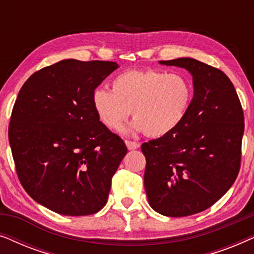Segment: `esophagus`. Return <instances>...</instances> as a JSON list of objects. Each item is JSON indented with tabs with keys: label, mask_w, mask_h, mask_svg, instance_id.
I'll return each mask as SVG.
<instances>
[{
	"label": "esophagus",
	"mask_w": 254,
	"mask_h": 254,
	"mask_svg": "<svg viewBox=\"0 0 254 254\" xmlns=\"http://www.w3.org/2000/svg\"><path fill=\"white\" fill-rule=\"evenodd\" d=\"M125 142H126L128 150H135V149L140 148V143H138V142H134V141H129V140H126Z\"/></svg>",
	"instance_id": "34e87169"
}]
</instances>
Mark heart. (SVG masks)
<instances>
[{
  "instance_id": "b5f03b06",
  "label": "heart",
  "mask_w": 254,
  "mask_h": 254,
  "mask_svg": "<svg viewBox=\"0 0 254 254\" xmlns=\"http://www.w3.org/2000/svg\"><path fill=\"white\" fill-rule=\"evenodd\" d=\"M192 97V85L184 75L152 69L130 70L112 79V91L95 89L92 106L109 129H120L131 111L134 121L128 130L161 137L182 124Z\"/></svg>"
}]
</instances>
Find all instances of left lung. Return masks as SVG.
<instances>
[{
    "label": "left lung",
    "mask_w": 254,
    "mask_h": 254,
    "mask_svg": "<svg viewBox=\"0 0 254 254\" xmlns=\"http://www.w3.org/2000/svg\"><path fill=\"white\" fill-rule=\"evenodd\" d=\"M159 64L192 75L193 98L175 130L142 144L144 189L155 211L190 216L213 206L237 178L244 114L234 84L220 69L192 58Z\"/></svg>",
    "instance_id": "obj_1"
}]
</instances>
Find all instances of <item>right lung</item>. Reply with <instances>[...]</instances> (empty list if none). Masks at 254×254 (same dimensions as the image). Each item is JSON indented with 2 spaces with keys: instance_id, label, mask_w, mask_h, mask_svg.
I'll return each instance as SVG.
<instances>
[{
  "instance_id": "obj_1",
  "label": "right lung",
  "mask_w": 254,
  "mask_h": 254,
  "mask_svg": "<svg viewBox=\"0 0 254 254\" xmlns=\"http://www.w3.org/2000/svg\"><path fill=\"white\" fill-rule=\"evenodd\" d=\"M118 68L65 59L31 75L17 96L9 125L17 175L26 193L55 213L84 216L107 202L127 148L98 119L92 92Z\"/></svg>"
}]
</instances>
